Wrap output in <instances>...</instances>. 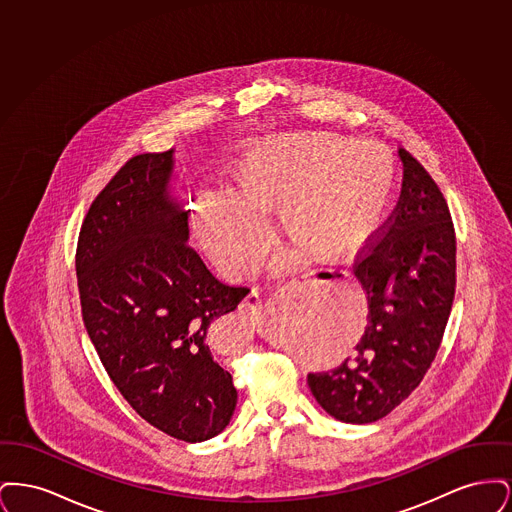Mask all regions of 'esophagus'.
Listing matches in <instances>:
<instances>
[{
  "instance_id": "1",
  "label": "esophagus",
  "mask_w": 512,
  "mask_h": 512,
  "mask_svg": "<svg viewBox=\"0 0 512 512\" xmlns=\"http://www.w3.org/2000/svg\"><path fill=\"white\" fill-rule=\"evenodd\" d=\"M311 280H313L311 274H303V276H299V278H293L292 282H290V288H293V290H301V288L307 286ZM261 309H263V307H261V299H259V295L255 292L249 293L244 301H242V305H240V311L245 313L247 317H249V315H259Z\"/></svg>"
}]
</instances>
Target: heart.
Listing matches in <instances>:
<instances>
[{
  "instance_id": "heart-1",
  "label": "heart",
  "mask_w": 512,
  "mask_h": 512,
  "mask_svg": "<svg viewBox=\"0 0 512 512\" xmlns=\"http://www.w3.org/2000/svg\"><path fill=\"white\" fill-rule=\"evenodd\" d=\"M393 157L376 142L336 134H295L245 155L236 195L205 192L195 205V228L220 267L249 274L267 253V220L280 210L284 234L317 261L353 255L380 228L391 186ZM301 253L278 265L292 267Z\"/></svg>"
}]
</instances>
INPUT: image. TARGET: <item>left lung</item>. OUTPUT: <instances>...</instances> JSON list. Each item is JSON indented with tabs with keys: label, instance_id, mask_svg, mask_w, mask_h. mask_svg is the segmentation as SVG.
Masks as SVG:
<instances>
[{
	"label": "left lung",
	"instance_id": "obj_1",
	"mask_svg": "<svg viewBox=\"0 0 512 512\" xmlns=\"http://www.w3.org/2000/svg\"><path fill=\"white\" fill-rule=\"evenodd\" d=\"M399 157V201L353 267L368 297L357 355L307 376L320 407L349 424L384 418L418 388L455 299L457 238L447 201L409 151Z\"/></svg>",
	"mask_w": 512,
	"mask_h": 512
}]
</instances>
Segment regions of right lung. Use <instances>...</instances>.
I'll use <instances>...</instances> for the list:
<instances>
[{
    "label": "right lung",
    "instance_id": "add662e5",
    "mask_svg": "<svg viewBox=\"0 0 512 512\" xmlns=\"http://www.w3.org/2000/svg\"><path fill=\"white\" fill-rule=\"evenodd\" d=\"M171 174L172 149L122 165L82 222L76 276L86 332L117 390L151 426L195 443L236 409L211 336L249 288L219 282L188 245Z\"/></svg>",
    "mask_w": 512,
    "mask_h": 512
}]
</instances>
